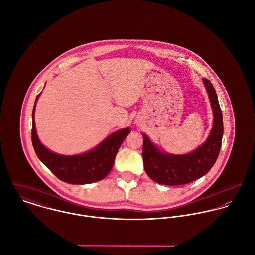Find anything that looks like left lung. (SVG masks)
Instances as JSON below:
<instances>
[{"label": "left lung", "mask_w": 255, "mask_h": 255, "mask_svg": "<svg viewBox=\"0 0 255 255\" xmlns=\"http://www.w3.org/2000/svg\"><path fill=\"white\" fill-rule=\"evenodd\" d=\"M213 112L212 129L205 142L190 153L176 155L161 151L145 133L143 136V164L151 180L165 185H182L206 175L218 158L224 132L223 116L212 83L202 79Z\"/></svg>", "instance_id": "8db88e82"}]
</instances>
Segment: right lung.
Instances as JSON below:
<instances>
[{"label": "right lung", "instance_id": "1", "mask_svg": "<svg viewBox=\"0 0 255 255\" xmlns=\"http://www.w3.org/2000/svg\"><path fill=\"white\" fill-rule=\"evenodd\" d=\"M40 94L37 95L32 111L31 131L32 144L39 160L58 179L68 183L87 184L105 179L114 166L119 148L130 132V128H126L111 133L101 143L85 153L72 156L57 154L43 145L37 135L34 113Z\"/></svg>", "mask_w": 255, "mask_h": 255}]
</instances>
